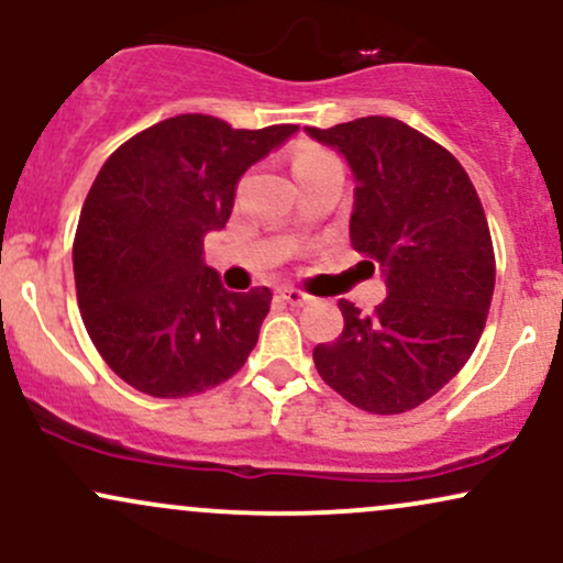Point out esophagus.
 Returning <instances> with one entry per match:
<instances>
[{"instance_id": "obj_1", "label": "esophagus", "mask_w": 563, "mask_h": 563, "mask_svg": "<svg viewBox=\"0 0 563 563\" xmlns=\"http://www.w3.org/2000/svg\"><path fill=\"white\" fill-rule=\"evenodd\" d=\"M280 299L294 303V307H303V303L312 301V296L303 294V290H299V288H280Z\"/></svg>"}]
</instances>
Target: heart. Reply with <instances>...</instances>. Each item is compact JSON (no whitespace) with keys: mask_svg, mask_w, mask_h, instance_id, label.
Masks as SVG:
<instances>
[{"mask_svg":"<svg viewBox=\"0 0 563 563\" xmlns=\"http://www.w3.org/2000/svg\"><path fill=\"white\" fill-rule=\"evenodd\" d=\"M322 158H331V156H328L325 151H320V147H301V151L294 156V172L303 169V166L309 164H318Z\"/></svg>","mask_w":563,"mask_h":563,"instance_id":"b5f03b06","label":"heart"}]
</instances>
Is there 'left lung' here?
<instances>
[{"instance_id":"obj_1","label":"left lung","mask_w":563,"mask_h":563,"mask_svg":"<svg viewBox=\"0 0 563 563\" xmlns=\"http://www.w3.org/2000/svg\"><path fill=\"white\" fill-rule=\"evenodd\" d=\"M303 132L346 158L349 241L386 283L373 314L339 301L344 331L314 346V367L367 412L412 410L457 376L484 331L495 254L482 200L452 153L389 115Z\"/></svg>"}]
</instances>
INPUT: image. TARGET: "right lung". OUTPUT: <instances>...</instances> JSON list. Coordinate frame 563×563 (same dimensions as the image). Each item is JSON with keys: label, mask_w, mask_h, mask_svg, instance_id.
Wrapping results in <instances>:
<instances>
[{"label": "right lung", "mask_w": 563, "mask_h": 563, "mask_svg": "<svg viewBox=\"0 0 563 563\" xmlns=\"http://www.w3.org/2000/svg\"><path fill=\"white\" fill-rule=\"evenodd\" d=\"M296 132L183 113L102 164L76 228V299L97 352L129 386L187 397L249 360L273 294L224 288L203 238L228 224L243 174Z\"/></svg>", "instance_id": "obj_1"}]
</instances>
